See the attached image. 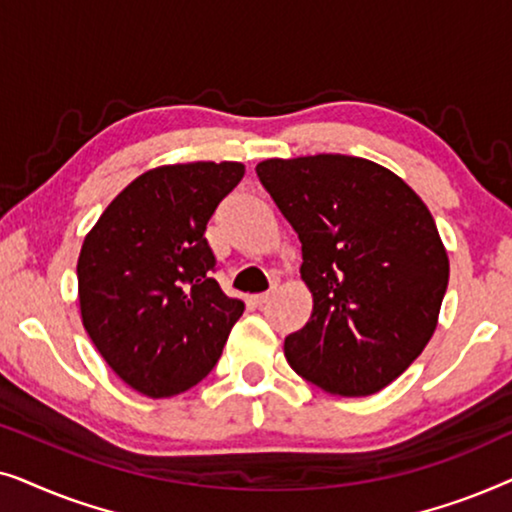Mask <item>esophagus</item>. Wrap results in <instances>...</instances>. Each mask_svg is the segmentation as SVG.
<instances>
[{"instance_id": "1", "label": "esophagus", "mask_w": 512, "mask_h": 512, "mask_svg": "<svg viewBox=\"0 0 512 512\" xmlns=\"http://www.w3.org/2000/svg\"><path fill=\"white\" fill-rule=\"evenodd\" d=\"M270 298H272V293H258V296H254L251 300H254V305L263 307L265 303H270Z\"/></svg>"}]
</instances>
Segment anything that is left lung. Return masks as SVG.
Wrapping results in <instances>:
<instances>
[{"instance_id":"8db88e82","label":"left lung","mask_w":512,"mask_h":512,"mask_svg":"<svg viewBox=\"0 0 512 512\" xmlns=\"http://www.w3.org/2000/svg\"><path fill=\"white\" fill-rule=\"evenodd\" d=\"M256 174L303 244L310 321L284 340L291 368L333 396H370L431 340L450 261L422 198L373 160L270 158Z\"/></svg>"}]
</instances>
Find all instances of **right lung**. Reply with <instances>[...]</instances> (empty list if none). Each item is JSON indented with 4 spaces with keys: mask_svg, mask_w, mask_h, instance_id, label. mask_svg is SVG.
Wrapping results in <instances>:
<instances>
[{
    "mask_svg": "<svg viewBox=\"0 0 512 512\" xmlns=\"http://www.w3.org/2000/svg\"><path fill=\"white\" fill-rule=\"evenodd\" d=\"M242 163L160 165L123 188L83 240L81 321L109 368L139 394L170 398L216 366L244 303L212 277L205 240Z\"/></svg>",
    "mask_w": 512,
    "mask_h": 512,
    "instance_id": "obj_1",
    "label": "right lung"
}]
</instances>
